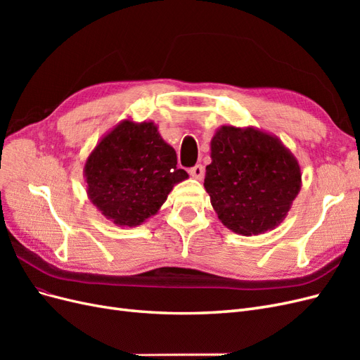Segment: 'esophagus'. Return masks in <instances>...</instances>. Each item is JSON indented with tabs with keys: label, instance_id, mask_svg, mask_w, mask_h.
Returning a JSON list of instances; mask_svg holds the SVG:
<instances>
[{
	"label": "esophagus",
	"instance_id": "obj_1",
	"mask_svg": "<svg viewBox=\"0 0 360 360\" xmlns=\"http://www.w3.org/2000/svg\"><path fill=\"white\" fill-rule=\"evenodd\" d=\"M189 174L197 180H202L204 179V167L202 165H195L193 168L189 169Z\"/></svg>",
	"mask_w": 360,
	"mask_h": 360
}]
</instances>
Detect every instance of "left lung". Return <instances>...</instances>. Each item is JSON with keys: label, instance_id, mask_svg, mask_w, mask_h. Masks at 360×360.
Returning <instances> with one entry per match:
<instances>
[{"label": "left lung", "instance_id": "8db88e82", "mask_svg": "<svg viewBox=\"0 0 360 360\" xmlns=\"http://www.w3.org/2000/svg\"><path fill=\"white\" fill-rule=\"evenodd\" d=\"M204 188L219 221L258 236L284 222L302 188L297 159L282 141L254 126H221L210 141Z\"/></svg>", "mask_w": 360, "mask_h": 360}]
</instances>
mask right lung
Segmentation results:
<instances>
[{
    "label": "right lung",
    "instance_id": "right-lung-1",
    "mask_svg": "<svg viewBox=\"0 0 360 360\" xmlns=\"http://www.w3.org/2000/svg\"><path fill=\"white\" fill-rule=\"evenodd\" d=\"M86 195L108 221L138 226L155 216L172 188L189 179L153 122L126 118L106 132L84 165Z\"/></svg>",
    "mask_w": 360,
    "mask_h": 360
}]
</instances>
